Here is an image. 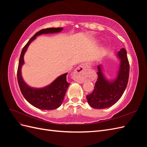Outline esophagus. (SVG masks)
<instances>
[{
  "label": "esophagus",
  "mask_w": 147,
  "mask_h": 147,
  "mask_svg": "<svg viewBox=\"0 0 147 147\" xmlns=\"http://www.w3.org/2000/svg\"><path fill=\"white\" fill-rule=\"evenodd\" d=\"M88 65L85 64H83L80 65L78 67L75 69L74 71V77L75 80L78 83H83V77L86 73V71L88 70Z\"/></svg>",
  "instance_id": "esophagus-1"
}]
</instances>
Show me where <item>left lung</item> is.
<instances>
[{"label":"left lung","instance_id":"1","mask_svg":"<svg viewBox=\"0 0 147 147\" xmlns=\"http://www.w3.org/2000/svg\"><path fill=\"white\" fill-rule=\"evenodd\" d=\"M119 61L117 77L110 80L105 77L102 64L97 66V78L94 89L90 94L86 96L88 104L94 109H107L112 106L118 101L123 94L127 86L129 64L127 57V52L122 48L117 53Z\"/></svg>","mask_w":147,"mask_h":147}]
</instances>
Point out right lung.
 Segmentation results:
<instances>
[{"label":"right lung","mask_w":147,"mask_h":147,"mask_svg":"<svg viewBox=\"0 0 147 147\" xmlns=\"http://www.w3.org/2000/svg\"><path fill=\"white\" fill-rule=\"evenodd\" d=\"M63 28H50L38 31L31 38L22 50L18 68L17 77L21 93L29 103L35 107L41 110H54L63 104L67 89L70 83L67 82V73L64 74L56 78L51 83L43 88H37L29 86L23 78L21 74L22 66L24 64V56L30 43L37 36L45 34L60 32Z\"/></svg>","instance_id":"add662e5"}]
</instances>
